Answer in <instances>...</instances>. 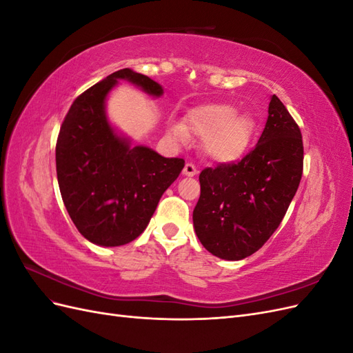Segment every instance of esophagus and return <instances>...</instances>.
Returning <instances> with one entry per match:
<instances>
[{
  "label": "esophagus",
  "instance_id": "1",
  "mask_svg": "<svg viewBox=\"0 0 353 353\" xmlns=\"http://www.w3.org/2000/svg\"><path fill=\"white\" fill-rule=\"evenodd\" d=\"M183 174H184L185 176H194V175L197 174V169H196V166H194L193 163H185Z\"/></svg>",
  "mask_w": 353,
  "mask_h": 353
}]
</instances>
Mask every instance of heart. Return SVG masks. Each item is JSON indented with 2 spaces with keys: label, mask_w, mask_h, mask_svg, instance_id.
Instances as JSON below:
<instances>
[{
  "label": "heart",
  "mask_w": 353,
  "mask_h": 353,
  "mask_svg": "<svg viewBox=\"0 0 353 353\" xmlns=\"http://www.w3.org/2000/svg\"><path fill=\"white\" fill-rule=\"evenodd\" d=\"M187 130L203 140V150L215 162L231 163L241 159L252 144L256 123L249 113H239L231 104H208L191 110ZM183 125L170 130L174 138L185 141L188 132Z\"/></svg>",
  "instance_id": "obj_1"
}]
</instances>
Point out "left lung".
Here are the masks:
<instances>
[{
	"mask_svg": "<svg viewBox=\"0 0 353 353\" xmlns=\"http://www.w3.org/2000/svg\"><path fill=\"white\" fill-rule=\"evenodd\" d=\"M302 172L301 128L272 95L258 144L239 162L200 172L193 222L203 248L227 261L258 252L281 223Z\"/></svg>",
	"mask_w": 353,
	"mask_h": 353,
	"instance_id": "obj_1",
	"label": "left lung"
}]
</instances>
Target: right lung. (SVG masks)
Instances as JSON below:
<instances>
[{
  "instance_id": "add662e5",
  "label": "right lung",
  "mask_w": 353,
  "mask_h": 353,
  "mask_svg": "<svg viewBox=\"0 0 353 353\" xmlns=\"http://www.w3.org/2000/svg\"><path fill=\"white\" fill-rule=\"evenodd\" d=\"M117 79L130 81L156 97L163 92L141 73L117 70L72 103L56 144L57 179L69 216L85 239L105 248L140 236L185 163L148 147H131L116 135L105 119L104 100Z\"/></svg>"
}]
</instances>
